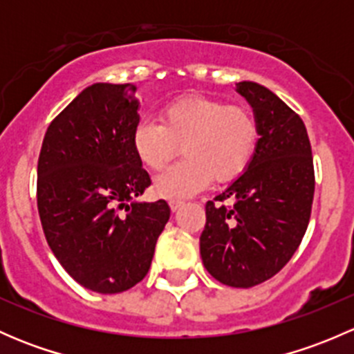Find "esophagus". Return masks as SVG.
<instances>
[{
	"label": "esophagus",
	"instance_id": "obj_1",
	"mask_svg": "<svg viewBox=\"0 0 354 354\" xmlns=\"http://www.w3.org/2000/svg\"><path fill=\"white\" fill-rule=\"evenodd\" d=\"M181 205H183V202H181V200H169V207L173 212H176Z\"/></svg>",
	"mask_w": 354,
	"mask_h": 354
}]
</instances>
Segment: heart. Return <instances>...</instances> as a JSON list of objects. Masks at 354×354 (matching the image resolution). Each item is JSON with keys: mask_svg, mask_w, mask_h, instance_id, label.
Wrapping results in <instances>:
<instances>
[{"mask_svg": "<svg viewBox=\"0 0 354 354\" xmlns=\"http://www.w3.org/2000/svg\"><path fill=\"white\" fill-rule=\"evenodd\" d=\"M160 123L140 120L131 133V149L147 169L160 171L178 147L185 160L156 178L157 197L181 200L209 185L240 176L255 154L259 124L243 106H227L205 95H183L162 106Z\"/></svg>", "mask_w": 354, "mask_h": 354, "instance_id": "b5f03b06", "label": "heart"}]
</instances>
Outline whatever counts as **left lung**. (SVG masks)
<instances>
[{"label":"left lung","mask_w":354,"mask_h":354,"mask_svg":"<svg viewBox=\"0 0 354 354\" xmlns=\"http://www.w3.org/2000/svg\"><path fill=\"white\" fill-rule=\"evenodd\" d=\"M236 92L252 106L260 138L243 174L217 202H207L200 255L214 279L252 288L276 276L298 250L308 227L315 174L301 118L255 82H240Z\"/></svg>","instance_id":"obj_1"}]
</instances>
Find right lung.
<instances>
[{
  "label": "right lung",
  "instance_id": "obj_1",
  "mask_svg": "<svg viewBox=\"0 0 354 354\" xmlns=\"http://www.w3.org/2000/svg\"><path fill=\"white\" fill-rule=\"evenodd\" d=\"M135 91L131 84L84 88L51 121L37 162V209L49 248L78 284L102 295L147 276L171 214L166 200H135L151 185L131 149L140 121Z\"/></svg>",
  "mask_w": 354,
  "mask_h": 354
}]
</instances>
